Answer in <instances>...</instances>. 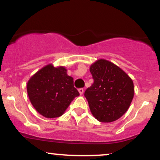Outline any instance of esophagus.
I'll return each mask as SVG.
<instances>
[{
    "label": "esophagus",
    "mask_w": 160,
    "mask_h": 160,
    "mask_svg": "<svg viewBox=\"0 0 160 160\" xmlns=\"http://www.w3.org/2000/svg\"><path fill=\"white\" fill-rule=\"evenodd\" d=\"M78 91H79V92H80V95H82V94H83V92H84V89H82V88H80V89H78Z\"/></svg>",
    "instance_id": "34e87169"
}]
</instances>
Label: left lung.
Here are the masks:
<instances>
[{"label": "left lung", "mask_w": 160, "mask_h": 160, "mask_svg": "<svg viewBox=\"0 0 160 160\" xmlns=\"http://www.w3.org/2000/svg\"><path fill=\"white\" fill-rule=\"evenodd\" d=\"M89 71L94 82L84 95L92 114L102 122L118 120L127 111L133 99L132 80L120 67L103 58L91 65Z\"/></svg>", "instance_id": "8db88e82"}]
</instances>
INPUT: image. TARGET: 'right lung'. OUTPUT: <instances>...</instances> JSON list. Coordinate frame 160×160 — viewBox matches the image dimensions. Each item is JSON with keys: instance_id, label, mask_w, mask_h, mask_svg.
Instances as JSON below:
<instances>
[{"instance_id": "right-lung-1", "label": "right lung", "mask_w": 160, "mask_h": 160, "mask_svg": "<svg viewBox=\"0 0 160 160\" xmlns=\"http://www.w3.org/2000/svg\"><path fill=\"white\" fill-rule=\"evenodd\" d=\"M27 92L33 107L47 118L62 116L75 97L80 95L67 69L52 64L42 68L29 79Z\"/></svg>"}]
</instances>
